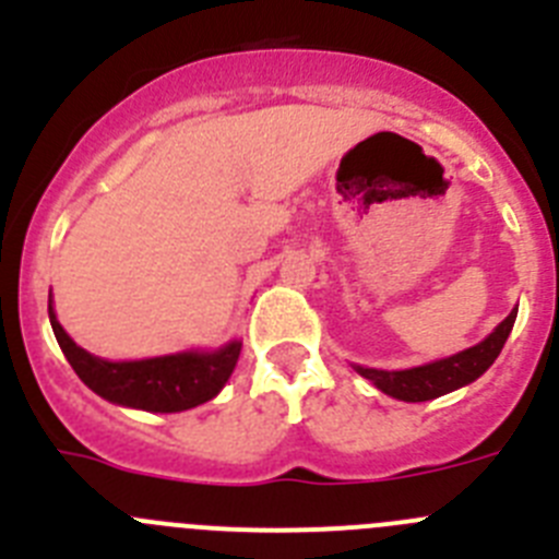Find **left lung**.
Masks as SVG:
<instances>
[{
  "mask_svg": "<svg viewBox=\"0 0 559 559\" xmlns=\"http://www.w3.org/2000/svg\"><path fill=\"white\" fill-rule=\"evenodd\" d=\"M518 308L512 310L496 330H492L481 344L464 349V353L451 355V358L433 360V364H423V367L400 369V372H389V369H369V367H355L360 378L372 380L374 386L389 397L406 400V403H426V400L442 397V394L462 389L481 378L487 369L492 367V360L503 349L507 338L515 324Z\"/></svg>",
  "mask_w": 559,
  "mask_h": 559,
  "instance_id": "left-lung-1",
  "label": "left lung"
}]
</instances>
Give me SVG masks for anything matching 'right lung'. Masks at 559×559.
Masks as SVG:
<instances>
[{"label": "right lung", "mask_w": 559, "mask_h": 559, "mask_svg": "<svg viewBox=\"0 0 559 559\" xmlns=\"http://www.w3.org/2000/svg\"><path fill=\"white\" fill-rule=\"evenodd\" d=\"M49 324L58 338V347L67 355L69 367L75 369L78 378L92 392L117 406L159 414L187 412V408H195L215 397L226 386L240 347H243V341L235 338L212 353L192 349V353L145 360H106L86 353L69 338L67 330L56 319L52 296H49Z\"/></svg>", "instance_id": "right-lung-1"}]
</instances>
